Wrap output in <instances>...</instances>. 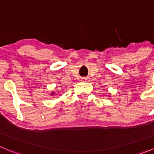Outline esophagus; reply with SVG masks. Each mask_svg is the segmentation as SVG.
Here are the masks:
<instances>
[{"label":"esophagus","mask_w":154,"mask_h":154,"mask_svg":"<svg viewBox=\"0 0 154 154\" xmlns=\"http://www.w3.org/2000/svg\"><path fill=\"white\" fill-rule=\"evenodd\" d=\"M82 82H87L89 81V78H85V77H83V78L81 79Z\"/></svg>","instance_id":"1"}]
</instances>
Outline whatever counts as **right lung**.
Listing matches in <instances>:
<instances>
[{"mask_svg":"<svg viewBox=\"0 0 154 154\" xmlns=\"http://www.w3.org/2000/svg\"><path fill=\"white\" fill-rule=\"evenodd\" d=\"M51 96H52V95H55V92H51Z\"/></svg>","mask_w":154,"mask_h":154,"instance_id":"right-lung-1","label":"right lung"}]
</instances>
